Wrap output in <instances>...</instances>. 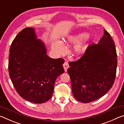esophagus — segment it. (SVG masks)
Wrapping results in <instances>:
<instances>
[{
    "mask_svg": "<svg viewBox=\"0 0 124 124\" xmlns=\"http://www.w3.org/2000/svg\"><path fill=\"white\" fill-rule=\"evenodd\" d=\"M69 64H68V63L67 62V61H65V62L63 64V68H64V70L65 72H67V70H68V68H69Z\"/></svg>",
    "mask_w": 124,
    "mask_h": 124,
    "instance_id": "1",
    "label": "esophagus"
}]
</instances>
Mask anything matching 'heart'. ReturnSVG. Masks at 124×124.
<instances>
[{
  "label": "heart",
  "instance_id": "obj_1",
  "mask_svg": "<svg viewBox=\"0 0 124 124\" xmlns=\"http://www.w3.org/2000/svg\"><path fill=\"white\" fill-rule=\"evenodd\" d=\"M88 34L86 33H81L78 34L77 35H73L68 37L65 40L64 42L66 43L75 44L80 41H82L83 40L87 38ZM52 47L54 51L57 52L58 54H61L63 53L65 50V46L64 44L59 40L54 41L52 44ZM86 46L83 43H79L75 45L74 48V53L77 55H79L83 54L85 51Z\"/></svg>",
  "mask_w": 124,
  "mask_h": 124
}]
</instances>
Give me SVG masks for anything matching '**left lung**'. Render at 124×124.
<instances>
[{
  "mask_svg": "<svg viewBox=\"0 0 124 124\" xmlns=\"http://www.w3.org/2000/svg\"><path fill=\"white\" fill-rule=\"evenodd\" d=\"M69 65L67 72L77 100L89 103L106 94L114 84L117 66L116 48L109 33L104 29L97 44L90 45L82 57Z\"/></svg>",
  "mask_w": 124,
  "mask_h": 124,
  "instance_id": "left-lung-1",
  "label": "left lung"
}]
</instances>
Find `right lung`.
I'll use <instances>...</instances> for the list:
<instances>
[{"label":"right lung","instance_id":"add662e5","mask_svg":"<svg viewBox=\"0 0 124 124\" xmlns=\"http://www.w3.org/2000/svg\"><path fill=\"white\" fill-rule=\"evenodd\" d=\"M44 43L35 29L24 28L16 35L10 49L9 73L21 97L35 103L51 98L56 79L64 72L63 58L49 57Z\"/></svg>","mask_w":124,"mask_h":124}]
</instances>
